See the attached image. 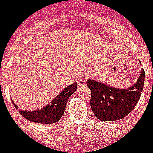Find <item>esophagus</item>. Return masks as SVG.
Masks as SVG:
<instances>
[{"instance_id":"34e87169","label":"esophagus","mask_w":153,"mask_h":153,"mask_svg":"<svg viewBox=\"0 0 153 153\" xmlns=\"http://www.w3.org/2000/svg\"><path fill=\"white\" fill-rule=\"evenodd\" d=\"M85 85H86V80L84 79V78H81V79H80L79 81H78V87L82 88V87H84Z\"/></svg>"}]
</instances>
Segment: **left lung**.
Instances as JSON below:
<instances>
[{"instance_id":"obj_1","label":"left lung","mask_w":153,"mask_h":153,"mask_svg":"<svg viewBox=\"0 0 153 153\" xmlns=\"http://www.w3.org/2000/svg\"><path fill=\"white\" fill-rule=\"evenodd\" d=\"M144 79V69H141L137 82L128 89L114 88L94 80H87V85L91 91L90 106L95 116L104 122L126 117L138 102Z\"/></svg>"}]
</instances>
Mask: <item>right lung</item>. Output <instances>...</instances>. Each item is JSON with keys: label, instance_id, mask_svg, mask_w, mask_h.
I'll return each instance as SVG.
<instances>
[{"label": "right lung", "instance_id": "obj_1", "mask_svg": "<svg viewBox=\"0 0 153 153\" xmlns=\"http://www.w3.org/2000/svg\"><path fill=\"white\" fill-rule=\"evenodd\" d=\"M78 84L74 82L71 85L64 89L55 99H53L51 103L41 109H37L33 111H21L18 109L17 105H13L18 109L22 117L33 123L42 124H51L60 120L66 109V102L69 98L76 91Z\"/></svg>", "mask_w": 153, "mask_h": 153}]
</instances>
